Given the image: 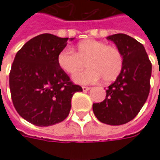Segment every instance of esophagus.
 <instances>
[{"label":"esophagus","mask_w":160,"mask_h":160,"mask_svg":"<svg viewBox=\"0 0 160 160\" xmlns=\"http://www.w3.org/2000/svg\"><path fill=\"white\" fill-rule=\"evenodd\" d=\"M89 89H90V88H88V87H82V90L84 91V92L89 90Z\"/></svg>","instance_id":"1"}]
</instances>
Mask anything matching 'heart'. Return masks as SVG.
Here are the masks:
<instances>
[{
	"label": "heart",
	"instance_id": "b5f03b06",
	"mask_svg": "<svg viewBox=\"0 0 160 160\" xmlns=\"http://www.w3.org/2000/svg\"><path fill=\"white\" fill-rule=\"evenodd\" d=\"M123 56L117 48L92 39L80 42L74 51L63 49L58 54V67L63 72L73 74L80 71L84 63L88 69L73 75L78 84H91L102 78L103 81L116 80L123 67Z\"/></svg>",
	"mask_w": 160,
	"mask_h": 160
}]
</instances>
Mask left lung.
Instances as JSON below:
<instances>
[{
	"label": "left lung",
	"mask_w": 160,
	"mask_h": 160,
	"mask_svg": "<svg viewBox=\"0 0 160 160\" xmlns=\"http://www.w3.org/2000/svg\"><path fill=\"white\" fill-rule=\"evenodd\" d=\"M123 56V67L116 80L108 87L106 98L93 103L99 121L112 126L129 122L140 112L150 93L152 63L142 44L134 38L117 33L107 37Z\"/></svg>",
	"instance_id": "1"
}]
</instances>
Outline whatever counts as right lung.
Returning a JSON list of instances; mask_svg holds the SVG:
<instances>
[{"instance_id": "add662e5", "label": "right lung", "mask_w": 160, "mask_h": 160, "mask_svg": "<svg viewBox=\"0 0 160 160\" xmlns=\"http://www.w3.org/2000/svg\"><path fill=\"white\" fill-rule=\"evenodd\" d=\"M68 39L40 34L26 42L15 57L9 72L12 102L20 116L35 126L62 122L69 115L73 94L82 91L58 67V54Z\"/></svg>"}]
</instances>
